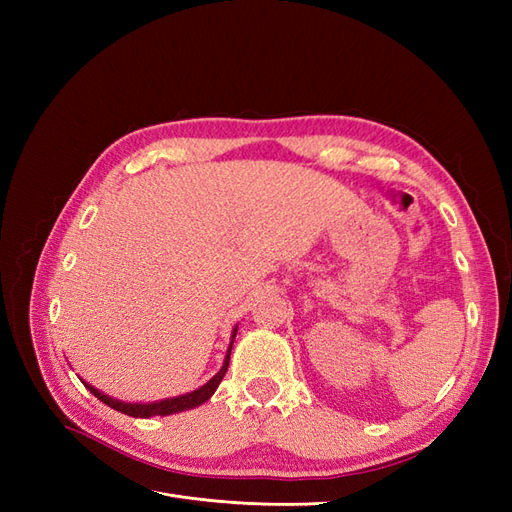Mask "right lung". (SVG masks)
<instances>
[{"label":"right lung","mask_w":512,"mask_h":512,"mask_svg":"<svg viewBox=\"0 0 512 512\" xmlns=\"http://www.w3.org/2000/svg\"><path fill=\"white\" fill-rule=\"evenodd\" d=\"M235 335H237V327H235V331H232V339H235ZM230 350H232V342H230V346H228V352H226V359H224L222 369H220L218 374H215L207 384L200 386V389H196V391H192V393L179 395V397L153 401V404H123V401H119V399H113V397H108V395L100 393L98 389H94V386H89L87 382H83V384L102 401V404L111 406V408L117 410V412L134 416V418H149V416L175 414V412H183V410H190V408H196V406H200V404H205V401L215 393V389H218V386H220L222 378L226 376L228 361H230Z\"/></svg>","instance_id":"add662e5"}]
</instances>
